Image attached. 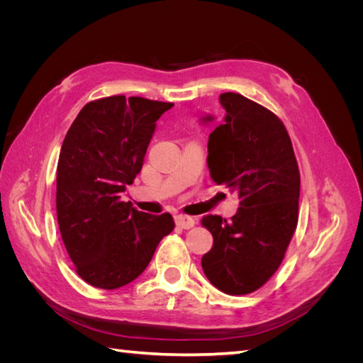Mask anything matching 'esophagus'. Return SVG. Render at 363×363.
<instances>
[{
    "mask_svg": "<svg viewBox=\"0 0 363 363\" xmlns=\"http://www.w3.org/2000/svg\"><path fill=\"white\" fill-rule=\"evenodd\" d=\"M174 219H175V224H177L180 228H184V230L192 228L194 224H195L194 218L186 216V215H175Z\"/></svg>",
    "mask_w": 363,
    "mask_h": 363,
    "instance_id": "esophagus-1",
    "label": "esophagus"
}]
</instances>
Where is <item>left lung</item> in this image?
<instances>
[{
  "mask_svg": "<svg viewBox=\"0 0 363 363\" xmlns=\"http://www.w3.org/2000/svg\"><path fill=\"white\" fill-rule=\"evenodd\" d=\"M224 118L208 135L207 167L218 184L239 195L232 221L203 216L213 236L201 267L213 286L228 295H245L277 271L298 223L300 171L281 121L248 98L219 96ZM207 115L201 123H212Z\"/></svg>",
  "mask_w": 363,
  "mask_h": 363,
  "instance_id": "8db88e82",
  "label": "left lung"
}]
</instances>
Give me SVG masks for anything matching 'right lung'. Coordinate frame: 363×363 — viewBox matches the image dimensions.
<instances>
[{"instance_id": "right-lung-1", "label": "right lung", "mask_w": 363, "mask_h": 363, "mask_svg": "<svg viewBox=\"0 0 363 363\" xmlns=\"http://www.w3.org/2000/svg\"><path fill=\"white\" fill-rule=\"evenodd\" d=\"M172 103L115 95L87 103L62 144L57 163V221L63 244L86 281L118 289L148 267L169 213L139 212L121 200L140 172L156 121Z\"/></svg>"}]
</instances>
